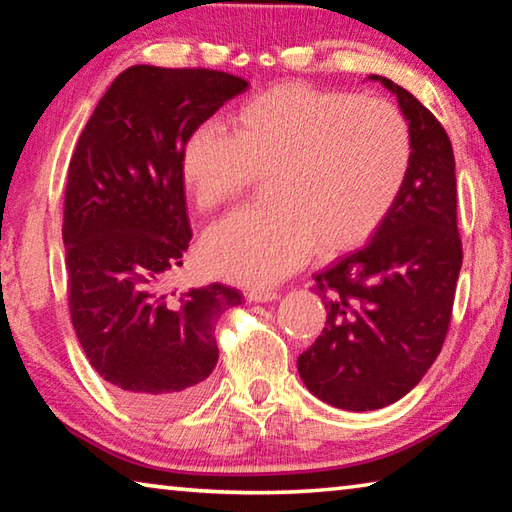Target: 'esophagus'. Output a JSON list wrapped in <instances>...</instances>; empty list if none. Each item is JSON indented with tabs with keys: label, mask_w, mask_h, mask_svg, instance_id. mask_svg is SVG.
Here are the masks:
<instances>
[{
	"label": "esophagus",
	"mask_w": 512,
	"mask_h": 512,
	"mask_svg": "<svg viewBox=\"0 0 512 512\" xmlns=\"http://www.w3.org/2000/svg\"><path fill=\"white\" fill-rule=\"evenodd\" d=\"M277 298L275 291H264V289H250L246 291L248 302H273Z\"/></svg>",
	"instance_id": "obj_1"
}]
</instances>
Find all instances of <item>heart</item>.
I'll return each mask as SVG.
<instances>
[{"label": "heart", "mask_w": 512, "mask_h": 512, "mask_svg": "<svg viewBox=\"0 0 512 512\" xmlns=\"http://www.w3.org/2000/svg\"><path fill=\"white\" fill-rule=\"evenodd\" d=\"M230 131L196 128L180 149V180L210 212L271 176V205L230 214L201 244L207 271L241 287H271L314 248L339 255L366 244L411 171L402 112L350 92L275 85L232 115Z\"/></svg>", "instance_id": "obj_1"}]
</instances>
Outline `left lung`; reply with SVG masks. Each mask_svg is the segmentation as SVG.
Returning a JSON list of instances; mask_svg holds the SVG:
<instances>
[{"label":"left lung","instance_id":"1","mask_svg":"<svg viewBox=\"0 0 512 512\" xmlns=\"http://www.w3.org/2000/svg\"><path fill=\"white\" fill-rule=\"evenodd\" d=\"M413 142L400 198L361 250L314 275L327 323L298 372L318 400L375 411L400 400L436 361L463 264L452 142L422 103L386 76Z\"/></svg>","mask_w":512,"mask_h":512}]
</instances>
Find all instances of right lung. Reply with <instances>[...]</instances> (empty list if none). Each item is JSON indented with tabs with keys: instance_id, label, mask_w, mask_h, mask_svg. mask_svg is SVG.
Wrapping results in <instances>:
<instances>
[{
	"instance_id": "1",
	"label": "right lung",
	"mask_w": 512,
	"mask_h": 512,
	"mask_svg": "<svg viewBox=\"0 0 512 512\" xmlns=\"http://www.w3.org/2000/svg\"><path fill=\"white\" fill-rule=\"evenodd\" d=\"M246 88L216 69L128 67L69 162L63 241L72 325L99 377L146 415H176L205 393L219 359L216 320L241 305V293L219 282L173 298L164 277L183 266L192 239L180 149Z\"/></svg>"
}]
</instances>
